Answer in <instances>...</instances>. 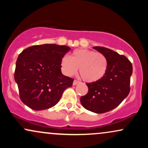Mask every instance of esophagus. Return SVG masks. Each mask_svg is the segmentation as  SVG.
Returning a JSON list of instances; mask_svg holds the SVG:
<instances>
[{
    "label": "esophagus",
    "instance_id": "esophagus-1",
    "mask_svg": "<svg viewBox=\"0 0 148 148\" xmlns=\"http://www.w3.org/2000/svg\"><path fill=\"white\" fill-rule=\"evenodd\" d=\"M79 83V81H77V80H74V81H73V85H74V86H76V85H77Z\"/></svg>",
    "mask_w": 148,
    "mask_h": 148
}]
</instances>
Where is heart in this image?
Segmentation results:
<instances>
[{
  "label": "heart",
  "instance_id": "heart-1",
  "mask_svg": "<svg viewBox=\"0 0 148 148\" xmlns=\"http://www.w3.org/2000/svg\"><path fill=\"white\" fill-rule=\"evenodd\" d=\"M65 75H74L79 68L80 75L86 82H94L104 76L107 69L106 58L101 53L88 49H76L71 58L64 56L60 61Z\"/></svg>",
  "mask_w": 148,
  "mask_h": 148
}]
</instances>
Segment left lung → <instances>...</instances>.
I'll list each match as a JSON object with an SVG mask.
<instances>
[{
    "label": "left lung",
    "mask_w": 148,
    "mask_h": 148,
    "mask_svg": "<svg viewBox=\"0 0 148 148\" xmlns=\"http://www.w3.org/2000/svg\"><path fill=\"white\" fill-rule=\"evenodd\" d=\"M93 49L106 58V72L101 79L86 84L88 92L81 97V103L88 111L103 113L114 109L128 96L133 67L126 56L111 49L102 47Z\"/></svg>",
    "instance_id": "8db88e82"
}]
</instances>
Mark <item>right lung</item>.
<instances>
[{
  "instance_id": "obj_1",
  "label": "right lung",
  "mask_w": 148,
  "mask_h": 148,
  "mask_svg": "<svg viewBox=\"0 0 148 148\" xmlns=\"http://www.w3.org/2000/svg\"><path fill=\"white\" fill-rule=\"evenodd\" d=\"M69 50L67 46L45 44L28 47L18 55L14 80L24 104L42 111L58 102L74 81L64 76L60 69L61 59Z\"/></svg>"
}]
</instances>
